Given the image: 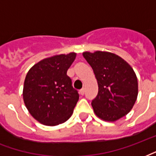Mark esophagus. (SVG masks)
Instances as JSON below:
<instances>
[{
  "mask_svg": "<svg viewBox=\"0 0 156 156\" xmlns=\"http://www.w3.org/2000/svg\"><path fill=\"white\" fill-rule=\"evenodd\" d=\"M79 93H80V95H84V93H85V88H82L79 91Z\"/></svg>",
  "mask_w": 156,
  "mask_h": 156,
  "instance_id": "obj_1",
  "label": "esophagus"
}]
</instances>
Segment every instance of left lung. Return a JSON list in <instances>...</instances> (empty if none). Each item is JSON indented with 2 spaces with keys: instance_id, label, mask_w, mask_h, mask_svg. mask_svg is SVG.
<instances>
[{
  "instance_id": "left-lung-1",
  "label": "left lung",
  "mask_w": 156,
  "mask_h": 156,
  "mask_svg": "<svg viewBox=\"0 0 156 156\" xmlns=\"http://www.w3.org/2000/svg\"><path fill=\"white\" fill-rule=\"evenodd\" d=\"M98 84V93L92 101L99 118L115 122L131 110L138 95L136 75L129 64L112 53L84 52Z\"/></svg>"
}]
</instances>
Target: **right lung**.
<instances>
[{
	"mask_svg": "<svg viewBox=\"0 0 156 156\" xmlns=\"http://www.w3.org/2000/svg\"><path fill=\"white\" fill-rule=\"evenodd\" d=\"M75 58V53L47 58L27 73L24 101L32 116L44 125H59L72 116L79 94L67 71Z\"/></svg>",
	"mask_w": 156,
	"mask_h": 156,
	"instance_id": "obj_1",
	"label": "right lung"
}]
</instances>
